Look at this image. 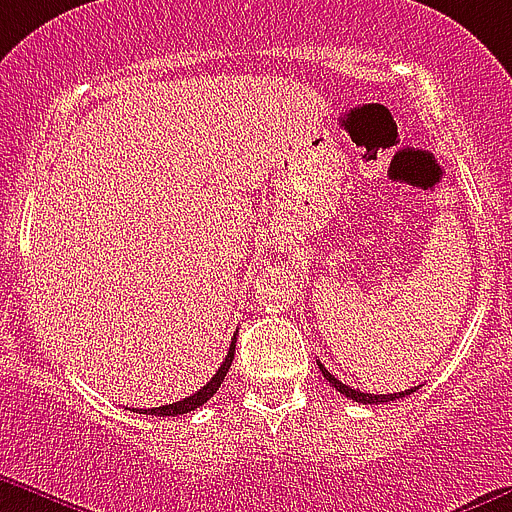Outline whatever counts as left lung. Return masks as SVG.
Wrapping results in <instances>:
<instances>
[{
  "mask_svg": "<svg viewBox=\"0 0 512 512\" xmlns=\"http://www.w3.org/2000/svg\"><path fill=\"white\" fill-rule=\"evenodd\" d=\"M319 370H321V375H324L326 380H329V385H331V388H336V390H339V393H342V395H347L349 400H354V403H362V405H380V403H390V400H398V398H405V395L416 393V388H411V390H403V393H388V395L362 393V390H354V388H349V385H344V382H339V380H336V377L331 375V372L326 370V367L321 365V362H319Z\"/></svg>",
  "mask_w": 512,
  "mask_h": 512,
  "instance_id": "obj_1",
  "label": "left lung"
}]
</instances>
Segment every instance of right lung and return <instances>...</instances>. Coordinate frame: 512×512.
I'll return each mask as SVG.
<instances>
[{
    "instance_id": "obj_1",
    "label": "right lung",
    "mask_w": 512,
    "mask_h": 512,
    "mask_svg": "<svg viewBox=\"0 0 512 512\" xmlns=\"http://www.w3.org/2000/svg\"><path fill=\"white\" fill-rule=\"evenodd\" d=\"M234 347H237V336H234L232 344H229V352H227V357H224L222 367L216 370V375L211 377L209 382H206L204 388L196 390V393L188 395V398L178 400V403L160 405V408H145V411H140V413H145V416H183V413L196 411L199 405H204L206 400L214 398V393H216V390H219V385H222V382H224V377H227L229 367H232V359H234Z\"/></svg>"
}]
</instances>
